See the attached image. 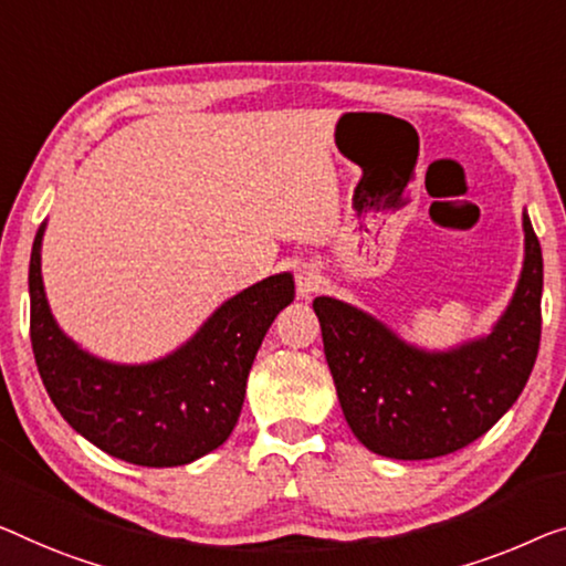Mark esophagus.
I'll list each match as a JSON object with an SVG mask.
<instances>
[{
	"label": "esophagus",
	"mask_w": 566,
	"mask_h": 566,
	"mask_svg": "<svg viewBox=\"0 0 566 566\" xmlns=\"http://www.w3.org/2000/svg\"><path fill=\"white\" fill-rule=\"evenodd\" d=\"M294 282H297L300 297H310V294L319 286V272L312 264H300L297 274H294Z\"/></svg>",
	"instance_id": "34e87169"
}]
</instances>
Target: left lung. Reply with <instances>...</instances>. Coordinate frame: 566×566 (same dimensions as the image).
<instances>
[{
    "label": "left lung",
    "mask_w": 566,
    "mask_h": 566,
    "mask_svg": "<svg viewBox=\"0 0 566 566\" xmlns=\"http://www.w3.org/2000/svg\"><path fill=\"white\" fill-rule=\"evenodd\" d=\"M542 290V247L524 210V266L488 335L427 350L360 307L315 297L337 399L360 444L391 460H432L483 437L516 403L534 368Z\"/></svg>",
    "instance_id": "left-lung-1"
}]
</instances>
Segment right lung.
<instances>
[{
	"label": "right lung",
	"mask_w": 566,
	"mask_h": 566,
	"mask_svg": "<svg viewBox=\"0 0 566 566\" xmlns=\"http://www.w3.org/2000/svg\"><path fill=\"white\" fill-rule=\"evenodd\" d=\"M45 226L30 254V340L61 417L132 465H188L221 447L239 421L259 345L294 300L292 274H272L233 294L165 358L112 364L83 350L50 312L40 269Z\"/></svg>",
	"instance_id": "obj_1"
}]
</instances>
